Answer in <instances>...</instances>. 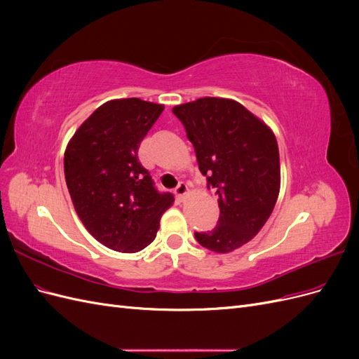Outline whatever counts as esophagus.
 Segmentation results:
<instances>
[{
  "instance_id": "34e87169",
  "label": "esophagus",
  "mask_w": 359,
  "mask_h": 359,
  "mask_svg": "<svg viewBox=\"0 0 359 359\" xmlns=\"http://www.w3.org/2000/svg\"><path fill=\"white\" fill-rule=\"evenodd\" d=\"M189 193H190V189L186 182H180L178 187L175 189V194L180 201L186 199V196H189Z\"/></svg>"
}]
</instances>
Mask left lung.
<instances>
[{
	"instance_id": "left-lung-1",
	"label": "left lung",
	"mask_w": 359,
	"mask_h": 359,
	"mask_svg": "<svg viewBox=\"0 0 359 359\" xmlns=\"http://www.w3.org/2000/svg\"><path fill=\"white\" fill-rule=\"evenodd\" d=\"M194 147L199 170L219 194L212 231L194 232L215 253H231L262 229L280 193V156L273 130L232 99L203 97L173 107Z\"/></svg>"
}]
</instances>
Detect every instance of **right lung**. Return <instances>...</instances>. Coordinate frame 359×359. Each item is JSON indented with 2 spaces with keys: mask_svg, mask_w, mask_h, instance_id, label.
<instances>
[{
  "mask_svg": "<svg viewBox=\"0 0 359 359\" xmlns=\"http://www.w3.org/2000/svg\"><path fill=\"white\" fill-rule=\"evenodd\" d=\"M165 106L132 99L103 103L85 119L64 153L76 214L97 241L136 253L154 241L170 193L154 189L137 149Z\"/></svg>",
  "mask_w": 359,
  "mask_h": 359,
  "instance_id": "add662e5",
  "label": "right lung"
}]
</instances>
